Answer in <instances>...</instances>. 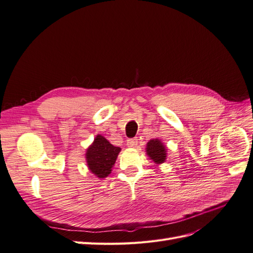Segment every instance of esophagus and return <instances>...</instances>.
Wrapping results in <instances>:
<instances>
[{
  "label": "esophagus",
  "instance_id": "1",
  "mask_svg": "<svg viewBox=\"0 0 253 253\" xmlns=\"http://www.w3.org/2000/svg\"><path fill=\"white\" fill-rule=\"evenodd\" d=\"M137 143H138V139L137 138H131V139H127L126 140V144L127 147H131V148H135Z\"/></svg>",
  "mask_w": 253,
  "mask_h": 253
}]
</instances>
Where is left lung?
Segmentation results:
<instances>
[{
    "label": "left lung",
    "instance_id": "1",
    "mask_svg": "<svg viewBox=\"0 0 253 253\" xmlns=\"http://www.w3.org/2000/svg\"><path fill=\"white\" fill-rule=\"evenodd\" d=\"M147 154L153 162L163 164L167 157L166 147L158 139H152L147 144Z\"/></svg>",
    "mask_w": 253,
    "mask_h": 253
}]
</instances>
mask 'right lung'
Segmentation results:
<instances>
[{
  "instance_id": "1",
  "label": "right lung",
  "mask_w": 253,
  "mask_h": 253,
  "mask_svg": "<svg viewBox=\"0 0 253 253\" xmlns=\"http://www.w3.org/2000/svg\"><path fill=\"white\" fill-rule=\"evenodd\" d=\"M120 150L119 147L111 144L103 136L98 135L86 151V162L90 172L99 178L106 177L111 173Z\"/></svg>"
}]
</instances>
